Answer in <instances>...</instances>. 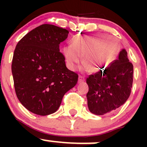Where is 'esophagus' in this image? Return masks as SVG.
<instances>
[{
	"label": "esophagus",
	"mask_w": 147,
	"mask_h": 147,
	"mask_svg": "<svg viewBox=\"0 0 147 147\" xmlns=\"http://www.w3.org/2000/svg\"><path fill=\"white\" fill-rule=\"evenodd\" d=\"M85 81V78L82 76H79L78 78V83H82Z\"/></svg>",
	"instance_id": "obj_1"
}]
</instances>
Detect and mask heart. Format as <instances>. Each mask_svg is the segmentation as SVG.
Listing matches in <instances>:
<instances>
[{
	"instance_id": "heart-1",
	"label": "heart",
	"mask_w": 147,
	"mask_h": 147,
	"mask_svg": "<svg viewBox=\"0 0 147 147\" xmlns=\"http://www.w3.org/2000/svg\"><path fill=\"white\" fill-rule=\"evenodd\" d=\"M117 39L113 35L96 33L78 37L72 45L63 47V55L68 67L75 70L82 61L85 68L92 72H98L114 61L118 50Z\"/></svg>"
}]
</instances>
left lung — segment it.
I'll return each mask as SVG.
<instances>
[{
	"instance_id": "obj_1",
	"label": "left lung",
	"mask_w": 147,
	"mask_h": 147,
	"mask_svg": "<svg viewBox=\"0 0 147 147\" xmlns=\"http://www.w3.org/2000/svg\"><path fill=\"white\" fill-rule=\"evenodd\" d=\"M133 72V65L125 49H122L117 60L103 70L90 75L86 80L89 87L87 99L90 112L104 115L124 105L131 93Z\"/></svg>"
}]
</instances>
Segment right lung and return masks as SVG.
<instances>
[{
	"mask_svg": "<svg viewBox=\"0 0 147 147\" xmlns=\"http://www.w3.org/2000/svg\"><path fill=\"white\" fill-rule=\"evenodd\" d=\"M68 33L54 25H41L26 34L15 49L11 69L16 95L35 115L55 112L64 94L78 82V75L67 68L59 49Z\"/></svg>",
	"mask_w": 147,
	"mask_h": 147,
	"instance_id": "obj_1",
	"label": "right lung"
}]
</instances>
